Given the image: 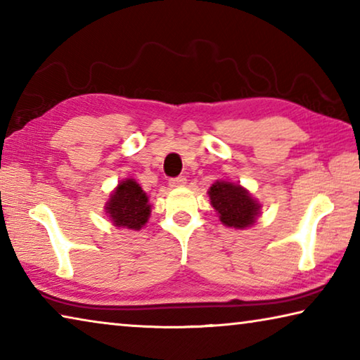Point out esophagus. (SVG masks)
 Returning <instances> with one entry per match:
<instances>
[{
    "mask_svg": "<svg viewBox=\"0 0 360 360\" xmlns=\"http://www.w3.org/2000/svg\"><path fill=\"white\" fill-rule=\"evenodd\" d=\"M186 184H187L186 176H179V178L169 179V187H173V188H181V187H184Z\"/></svg>",
    "mask_w": 360,
    "mask_h": 360,
    "instance_id": "obj_1",
    "label": "esophagus"
}]
</instances>
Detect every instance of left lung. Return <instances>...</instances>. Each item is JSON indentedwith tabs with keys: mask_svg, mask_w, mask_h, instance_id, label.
I'll list each match as a JSON object with an SVG mask.
<instances>
[{
	"mask_svg": "<svg viewBox=\"0 0 360 360\" xmlns=\"http://www.w3.org/2000/svg\"><path fill=\"white\" fill-rule=\"evenodd\" d=\"M210 203L225 227L245 230L255 224L262 205L248 188L227 179H217L210 187Z\"/></svg>",
	"mask_w": 360,
	"mask_h": 360,
	"instance_id": "obj_1",
	"label": "left lung"
}]
</instances>
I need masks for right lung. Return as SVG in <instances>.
Returning <instances> with one entry per match:
<instances>
[{"label": "right lung", "instance_id": "add662e5", "mask_svg": "<svg viewBox=\"0 0 360 360\" xmlns=\"http://www.w3.org/2000/svg\"><path fill=\"white\" fill-rule=\"evenodd\" d=\"M105 212L114 227L141 230L150 216L149 197L135 179L127 178L109 195Z\"/></svg>", "mask_w": 360, "mask_h": 360}]
</instances>
